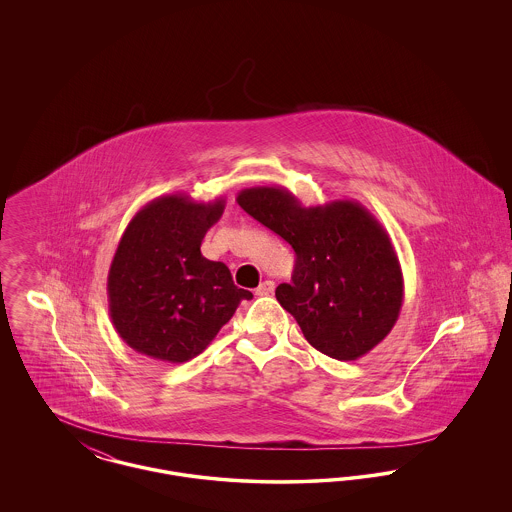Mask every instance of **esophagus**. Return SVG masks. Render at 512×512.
I'll list each match as a JSON object with an SVG mask.
<instances>
[{
	"mask_svg": "<svg viewBox=\"0 0 512 512\" xmlns=\"http://www.w3.org/2000/svg\"><path fill=\"white\" fill-rule=\"evenodd\" d=\"M272 292H274V282H272V280H265V282H261V284H259V288L255 290L257 295H270Z\"/></svg>",
	"mask_w": 512,
	"mask_h": 512,
	"instance_id": "esophagus-1",
	"label": "esophagus"
}]
</instances>
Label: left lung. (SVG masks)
Masks as SVG:
<instances>
[{"instance_id":"left-lung-1","label":"left lung","mask_w":512,"mask_h":512,"mask_svg":"<svg viewBox=\"0 0 512 512\" xmlns=\"http://www.w3.org/2000/svg\"><path fill=\"white\" fill-rule=\"evenodd\" d=\"M236 201L292 245V284H280L276 299L315 349L355 361L390 334L403 274L388 232L361 203L303 207L280 186L247 188Z\"/></svg>"}]
</instances>
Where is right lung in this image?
Masks as SVG:
<instances>
[{
    "mask_svg": "<svg viewBox=\"0 0 512 512\" xmlns=\"http://www.w3.org/2000/svg\"><path fill=\"white\" fill-rule=\"evenodd\" d=\"M224 199L161 195L128 222L107 276L109 313L134 351L172 365L197 357L236 313L247 290L224 263L201 255Z\"/></svg>",
    "mask_w": 512,
    "mask_h": 512,
    "instance_id": "obj_1",
    "label": "right lung"
}]
</instances>
